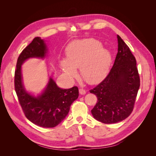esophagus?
I'll list each match as a JSON object with an SVG mask.
<instances>
[{
    "mask_svg": "<svg viewBox=\"0 0 156 156\" xmlns=\"http://www.w3.org/2000/svg\"><path fill=\"white\" fill-rule=\"evenodd\" d=\"M79 92L81 95H85V94H86L87 92L85 90H84L83 88H80V89H79Z\"/></svg>",
    "mask_w": 156,
    "mask_h": 156,
    "instance_id": "1",
    "label": "esophagus"
}]
</instances>
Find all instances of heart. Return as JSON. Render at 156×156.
Masks as SVG:
<instances>
[{
    "instance_id": "b5f03b06",
    "label": "heart",
    "mask_w": 156,
    "mask_h": 156,
    "mask_svg": "<svg viewBox=\"0 0 156 156\" xmlns=\"http://www.w3.org/2000/svg\"><path fill=\"white\" fill-rule=\"evenodd\" d=\"M66 59L59 62L60 68L69 79L76 77V69L88 83L94 84L101 80L109 70L111 54L101 44L94 39L77 40L66 48Z\"/></svg>"
}]
</instances>
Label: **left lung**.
I'll list each match as a JSON object with an SVG mask.
<instances>
[{"label":"left lung","instance_id":"1","mask_svg":"<svg viewBox=\"0 0 156 156\" xmlns=\"http://www.w3.org/2000/svg\"><path fill=\"white\" fill-rule=\"evenodd\" d=\"M117 38L118 53L109 73L90 90L98 99L92 116L105 124L116 123L130 115L140 87L135 57L118 35Z\"/></svg>","mask_w":156,"mask_h":156}]
</instances>
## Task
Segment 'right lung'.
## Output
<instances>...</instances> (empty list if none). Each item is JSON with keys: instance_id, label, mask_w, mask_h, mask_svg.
<instances>
[{"instance_id": "add662e5", "label": "right lung", "mask_w": 156, "mask_h": 156, "mask_svg": "<svg viewBox=\"0 0 156 156\" xmlns=\"http://www.w3.org/2000/svg\"><path fill=\"white\" fill-rule=\"evenodd\" d=\"M48 47L44 39L35 37L20 55L14 76L15 90L23 111L33 123L44 128H53L66 118L72 103L79 95L78 88L64 89L57 86L52 76L43 90L35 95L27 91L23 84L22 65L32 58L44 59Z\"/></svg>"}]
</instances>
